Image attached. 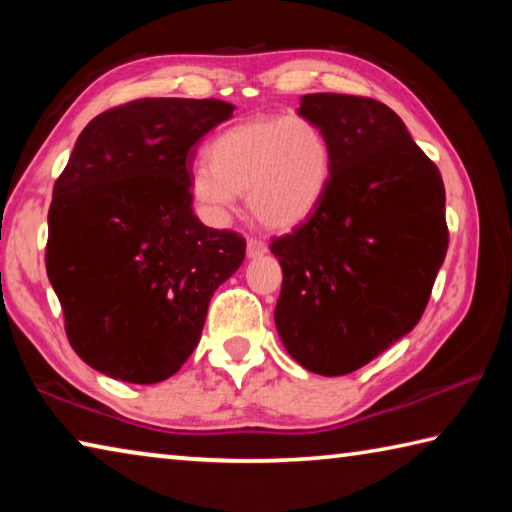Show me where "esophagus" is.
I'll use <instances>...</instances> for the list:
<instances>
[{
  "label": "esophagus",
  "mask_w": 512,
  "mask_h": 512,
  "mask_svg": "<svg viewBox=\"0 0 512 512\" xmlns=\"http://www.w3.org/2000/svg\"><path fill=\"white\" fill-rule=\"evenodd\" d=\"M266 253H268V246L264 244L262 239H248V241H246V255H248L250 259H257V257L266 255Z\"/></svg>",
  "instance_id": "1"
}]
</instances>
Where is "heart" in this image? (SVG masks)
<instances>
[{"label": "heart", "mask_w": 512, "mask_h": 512, "mask_svg": "<svg viewBox=\"0 0 512 512\" xmlns=\"http://www.w3.org/2000/svg\"><path fill=\"white\" fill-rule=\"evenodd\" d=\"M196 164L189 194L212 225H223L246 194L266 228L291 230L307 221L332 178V144L307 117H253L225 128Z\"/></svg>", "instance_id": "heart-1"}]
</instances>
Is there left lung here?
Returning a JSON list of instances; mask_svg holds the SVG:
<instances>
[{
  "label": "left lung",
  "mask_w": 512,
  "mask_h": 512,
  "mask_svg": "<svg viewBox=\"0 0 512 512\" xmlns=\"http://www.w3.org/2000/svg\"><path fill=\"white\" fill-rule=\"evenodd\" d=\"M300 117L332 144V178L309 219L275 239V327L302 368L359 370L422 318L449 235L440 171L381 101L307 94Z\"/></svg>",
  "instance_id": "obj_1"
}]
</instances>
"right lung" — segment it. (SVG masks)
Returning a JSON list of instances; mask_svg holds the SVG:
<instances>
[{
  "label": "right lung",
  "mask_w": 512,
  "mask_h": 512,
  "mask_svg": "<svg viewBox=\"0 0 512 512\" xmlns=\"http://www.w3.org/2000/svg\"><path fill=\"white\" fill-rule=\"evenodd\" d=\"M219 99H137L83 128L49 207L47 275L74 352L128 384L176 375L214 291L244 262L237 232L192 210L196 144L232 117Z\"/></svg>",
  "instance_id": "add662e5"
}]
</instances>
